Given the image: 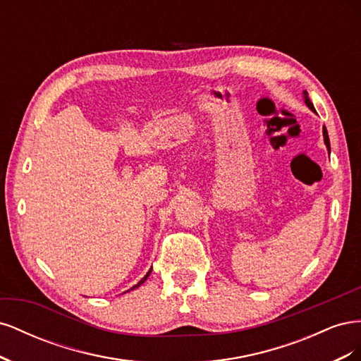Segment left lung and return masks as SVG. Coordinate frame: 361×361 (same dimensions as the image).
Masks as SVG:
<instances>
[{"label": "left lung", "mask_w": 361, "mask_h": 361, "mask_svg": "<svg viewBox=\"0 0 361 361\" xmlns=\"http://www.w3.org/2000/svg\"><path fill=\"white\" fill-rule=\"evenodd\" d=\"M304 97H305V104H307V106L310 108V110H313L314 111V106H313V104L310 102V99L307 97V92H304ZM322 133H324V140H325V145H326V147H330V138H329V133H326V128L324 126L322 128Z\"/></svg>", "instance_id": "left-lung-1"}]
</instances>
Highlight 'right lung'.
I'll list each match as a JSON object with an SVG mask.
<instances>
[{"label":"right lung","mask_w":361,"mask_h":361,"mask_svg":"<svg viewBox=\"0 0 361 361\" xmlns=\"http://www.w3.org/2000/svg\"><path fill=\"white\" fill-rule=\"evenodd\" d=\"M150 271H152V269H150ZM150 271H149V272H147V274H146V276H145V277H143V279H141V280H140V281H138V283H137V285H135V286H133V288H130V289H129V290H133V289H135V288H138V286H140V285H143V283H145V281H146V279H147V277H149V274H150Z\"/></svg>","instance_id":"obj_1"}]
</instances>
